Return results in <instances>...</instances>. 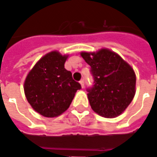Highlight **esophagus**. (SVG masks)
Listing matches in <instances>:
<instances>
[{
	"label": "esophagus",
	"instance_id": "esophagus-1",
	"mask_svg": "<svg viewBox=\"0 0 157 157\" xmlns=\"http://www.w3.org/2000/svg\"><path fill=\"white\" fill-rule=\"evenodd\" d=\"M80 84H81V87L83 89L84 88V81L83 80H82V81H80Z\"/></svg>",
	"mask_w": 157,
	"mask_h": 157
}]
</instances>
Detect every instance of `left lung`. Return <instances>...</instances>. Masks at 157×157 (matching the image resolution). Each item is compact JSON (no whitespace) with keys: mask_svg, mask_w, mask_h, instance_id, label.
Masks as SVG:
<instances>
[{"mask_svg":"<svg viewBox=\"0 0 157 157\" xmlns=\"http://www.w3.org/2000/svg\"><path fill=\"white\" fill-rule=\"evenodd\" d=\"M91 67L95 85L88 89L91 109L99 116L115 118L122 114L136 95V73L117 53L109 48L81 52Z\"/></svg>","mask_w":157,"mask_h":157,"instance_id":"obj_1","label":"left lung"}]
</instances>
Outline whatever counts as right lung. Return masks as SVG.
<instances>
[{
    "instance_id": "add662e5",
    "label": "right lung",
    "mask_w": 157,
    "mask_h": 157,
    "mask_svg": "<svg viewBox=\"0 0 157 157\" xmlns=\"http://www.w3.org/2000/svg\"><path fill=\"white\" fill-rule=\"evenodd\" d=\"M68 55L48 52L35 63L24 81L25 96L33 109L45 117H57L69 108L81 85L64 68Z\"/></svg>"
}]
</instances>
